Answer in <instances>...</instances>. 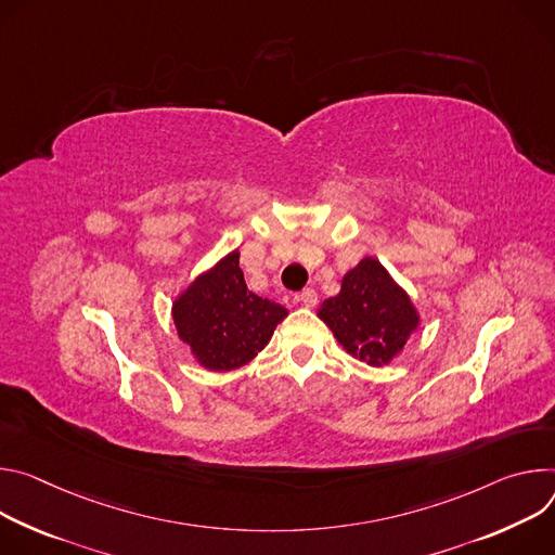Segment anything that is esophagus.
I'll list each match as a JSON object with an SVG mask.
<instances>
[{
	"label": "esophagus",
	"mask_w": 555,
	"mask_h": 555,
	"mask_svg": "<svg viewBox=\"0 0 555 555\" xmlns=\"http://www.w3.org/2000/svg\"><path fill=\"white\" fill-rule=\"evenodd\" d=\"M297 299L304 304V306H315L318 304V291L315 288H304Z\"/></svg>",
	"instance_id": "34e87169"
}]
</instances>
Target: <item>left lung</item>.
I'll list each match as a JSON object with an SVG mask.
<instances>
[{"label":"left lung","instance_id":"left-lung-1","mask_svg":"<svg viewBox=\"0 0 555 555\" xmlns=\"http://www.w3.org/2000/svg\"><path fill=\"white\" fill-rule=\"evenodd\" d=\"M318 315L344 350L367 365L390 363L418 326L410 295L375 258L350 269L341 291L324 299Z\"/></svg>","mask_w":555,"mask_h":555}]
</instances>
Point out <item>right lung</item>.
Listing matches in <instances>:
<instances>
[{
	"label": "right lung",
	"mask_w": 555,
	"mask_h": 555,
	"mask_svg": "<svg viewBox=\"0 0 555 555\" xmlns=\"http://www.w3.org/2000/svg\"><path fill=\"white\" fill-rule=\"evenodd\" d=\"M171 315L196 361L207 371L227 373L249 363L288 311L246 288L240 254L231 251L176 297Z\"/></svg>",
	"instance_id": "add662e5"
}]
</instances>
